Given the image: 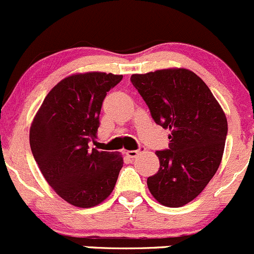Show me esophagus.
<instances>
[{
    "label": "esophagus",
    "mask_w": 254,
    "mask_h": 254,
    "mask_svg": "<svg viewBox=\"0 0 254 254\" xmlns=\"http://www.w3.org/2000/svg\"><path fill=\"white\" fill-rule=\"evenodd\" d=\"M143 150H144V148H140L139 150H126V154L129 156V158H135V156H137L138 154Z\"/></svg>",
    "instance_id": "34e87169"
}]
</instances>
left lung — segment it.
<instances>
[{"instance_id": "1", "label": "left lung", "mask_w": 254, "mask_h": 254, "mask_svg": "<svg viewBox=\"0 0 254 254\" xmlns=\"http://www.w3.org/2000/svg\"><path fill=\"white\" fill-rule=\"evenodd\" d=\"M151 117L171 130L169 150L156 151L158 172L148 177L160 204L180 208L202 193L221 163L227 120L210 89L194 72L166 68L132 74Z\"/></svg>"}]
</instances>
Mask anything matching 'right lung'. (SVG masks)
Listing matches in <instances>:
<instances>
[{"label": "right lung", "mask_w": 254, "mask_h": 254, "mask_svg": "<svg viewBox=\"0 0 254 254\" xmlns=\"http://www.w3.org/2000/svg\"><path fill=\"white\" fill-rule=\"evenodd\" d=\"M122 77L70 74L49 91L31 122L30 148L41 174L62 199L78 208L103 203L124 166L117 151L90 150L88 144L96 138L106 93Z\"/></svg>", "instance_id": "right-lung-1"}]
</instances>
